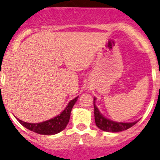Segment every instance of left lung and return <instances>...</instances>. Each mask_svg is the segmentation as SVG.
<instances>
[{
    "instance_id": "obj_1",
    "label": "left lung",
    "mask_w": 160,
    "mask_h": 160,
    "mask_svg": "<svg viewBox=\"0 0 160 160\" xmlns=\"http://www.w3.org/2000/svg\"><path fill=\"white\" fill-rule=\"evenodd\" d=\"M95 100L96 98L93 99L94 105V118H95V123L98 126V128L101 130L105 131V132H112V133H116V132H121V131L127 130L134 124H136L138 121L132 122H115L112 120H110L107 118H105L102 113L99 112V110L95 105Z\"/></svg>"
}]
</instances>
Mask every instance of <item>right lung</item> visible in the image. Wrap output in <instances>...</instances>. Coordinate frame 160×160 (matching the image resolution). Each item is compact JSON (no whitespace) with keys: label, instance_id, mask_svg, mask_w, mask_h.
I'll return each mask as SVG.
<instances>
[{"label":"right lung","instance_id":"add662e5","mask_svg":"<svg viewBox=\"0 0 160 160\" xmlns=\"http://www.w3.org/2000/svg\"><path fill=\"white\" fill-rule=\"evenodd\" d=\"M78 98V97L71 100L68 102L66 108L63 110L60 114L56 116L53 118L44 121V122H38V123H31V122H23L22 120H20L19 118H17V120L19 121L20 123H22V126L27 128V129L33 131L34 133H39V134L52 135V134L60 133L61 131L65 129V128L67 127V125L68 123L72 108L75 104V102H77Z\"/></svg>","mask_w":160,"mask_h":160}]
</instances>
